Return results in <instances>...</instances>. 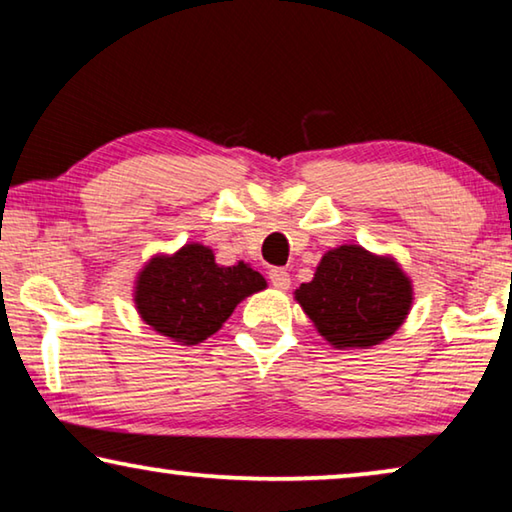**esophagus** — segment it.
I'll return each mask as SVG.
<instances>
[{
  "mask_svg": "<svg viewBox=\"0 0 512 512\" xmlns=\"http://www.w3.org/2000/svg\"><path fill=\"white\" fill-rule=\"evenodd\" d=\"M269 280H271V285L278 289H287L289 282H292V278H289V271L280 269V266H273V269L269 271Z\"/></svg>",
  "mask_w": 512,
  "mask_h": 512,
  "instance_id": "1",
  "label": "esophagus"
}]
</instances>
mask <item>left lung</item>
<instances>
[{
    "mask_svg": "<svg viewBox=\"0 0 512 512\" xmlns=\"http://www.w3.org/2000/svg\"><path fill=\"white\" fill-rule=\"evenodd\" d=\"M296 301L335 347H372L400 329L411 308V282L393 259L361 246L329 250Z\"/></svg>",
    "mask_w": 512,
    "mask_h": 512,
    "instance_id": "8db88e82",
    "label": "left lung"
}]
</instances>
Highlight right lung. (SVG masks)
Instances as JSON below:
<instances>
[{
  "instance_id": "add662e5",
  "label": "right lung",
  "mask_w": 512,
  "mask_h": 512,
  "mask_svg": "<svg viewBox=\"0 0 512 512\" xmlns=\"http://www.w3.org/2000/svg\"><path fill=\"white\" fill-rule=\"evenodd\" d=\"M266 287L248 264L218 266L207 246L188 243L172 257H154L135 287L140 317L167 338L197 345L216 333L236 303Z\"/></svg>"
}]
</instances>
